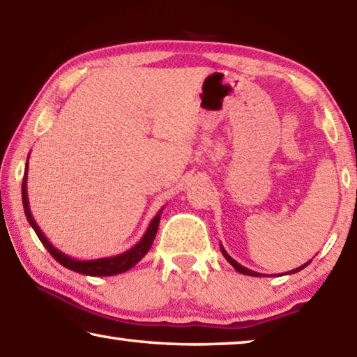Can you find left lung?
I'll list each match as a JSON object with an SVG mask.
<instances>
[{
  "label": "left lung",
  "mask_w": 357,
  "mask_h": 357,
  "mask_svg": "<svg viewBox=\"0 0 357 357\" xmlns=\"http://www.w3.org/2000/svg\"><path fill=\"white\" fill-rule=\"evenodd\" d=\"M220 252H222V255H223V257H225V259H227V261H228L229 264H231V266H233V268L238 271V273H241V274H245V275H252V277H263V274H259V273H255V271H252V269H247V268H244V266H243V264H239V263L236 261V259H233L231 257H229V255H228V253H227V250H225V249H223V245H222V244H220ZM307 264H310V261H307L305 264H302V266H299V268H296V269H293V271H288V273H285V274H294V273H299V271H302V269H304Z\"/></svg>",
  "instance_id": "8db88e82"
}]
</instances>
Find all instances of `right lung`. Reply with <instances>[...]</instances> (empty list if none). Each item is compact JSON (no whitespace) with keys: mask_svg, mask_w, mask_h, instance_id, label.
Returning <instances> with one entry per match:
<instances>
[{"mask_svg":"<svg viewBox=\"0 0 357 357\" xmlns=\"http://www.w3.org/2000/svg\"><path fill=\"white\" fill-rule=\"evenodd\" d=\"M28 159H29V154H28ZM26 181H28V160L25 165V176H23V183H22V202H23V208H25V215L29 222V225L33 227L36 234H38V238L40 239V243L44 244L45 249L52 253V257L55 258L59 264H63L64 268L74 271V273H78V274L93 275V277H108V275L123 274V273H126V271H129L130 268H134V266L149 252L151 245H153L157 228H159L160 214H162V211H164V208H162L159 213L155 214L154 219L151 220L146 233L143 234V238L138 241V243L132 247V249L119 253V255L96 258V259H75L69 255H66L64 252L58 250L56 247L47 239V236L42 233V229L39 228L38 223H36L34 217L31 214V209H29Z\"/></svg>","mask_w":357,"mask_h":357,"instance_id":"obj_1","label":"right lung"}]
</instances>
